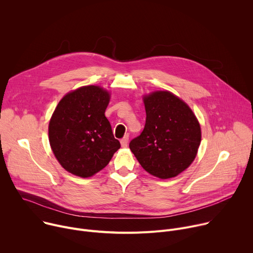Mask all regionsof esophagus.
I'll return each instance as SVG.
<instances>
[{
	"mask_svg": "<svg viewBox=\"0 0 253 253\" xmlns=\"http://www.w3.org/2000/svg\"><path fill=\"white\" fill-rule=\"evenodd\" d=\"M128 141H129V138H128V136H126V137H124V138H122L121 139V141H120V143H121V146L122 147H127V145H128Z\"/></svg>",
	"mask_w": 253,
	"mask_h": 253,
	"instance_id": "34e87169",
	"label": "esophagus"
}]
</instances>
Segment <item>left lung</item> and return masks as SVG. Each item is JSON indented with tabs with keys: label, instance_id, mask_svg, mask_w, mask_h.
Masks as SVG:
<instances>
[{
	"label": "left lung",
	"instance_id": "obj_1",
	"mask_svg": "<svg viewBox=\"0 0 253 253\" xmlns=\"http://www.w3.org/2000/svg\"><path fill=\"white\" fill-rule=\"evenodd\" d=\"M146 122L129 147L140 165L161 179L177 176L195 159L201 141L192 110L168 91L144 97Z\"/></svg>",
	"mask_w": 253,
	"mask_h": 253
}]
</instances>
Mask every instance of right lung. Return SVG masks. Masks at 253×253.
Instances as JSON below:
<instances>
[{
  "instance_id": "right-lung-1",
  "label": "right lung",
  "mask_w": 253,
  "mask_h": 253,
  "mask_svg": "<svg viewBox=\"0 0 253 253\" xmlns=\"http://www.w3.org/2000/svg\"><path fill=\"white\" fill-rule=\"evenodd\" d=\"M109 100L104 89L84 86L57 105L49 123V141L57 160L70 173L90 177L121 147L105 116Z\"/></svg>"
}]
</instances>
